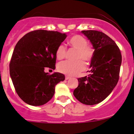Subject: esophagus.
I'll list each match as a JSON object with an SVG mask.
<instances>
[{
    "label": "esophagus",
    "instance_id": "1",
    "mask_svg": "<svg viewBox=\"0 0 134 134\" xmlns=\"http://www.w3.org/2000/svg\"><path fill=\"white\" fill-rule=\"evenodd\" d=\"M70 78H70L69 76H65V80H67L70 79Z\"/></svg>",
    "mask_w": 134,
    "mask_h": 134
}]
</instances>
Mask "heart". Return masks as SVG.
<instances>
[{
    "mask_svg": "<svg viewBox=\"0 0 134 134\" xmlns=\"http://www.w3.org/2000/svg\"><path fill=\"white\" fill-rule=\"evenodd\" d=\"M68 44L72 48L77 50L76 62L64 61L58 65V69L60 72L68 76H75L82 72L85 68L84 61L89 63L92 60L94 55V49L91 45L87 44V41L80 35H75L68 40ZM66 54L65 47L63 44L58 46L56 51V56L58 59H63Z\"/></svg>",
    "mask_w": 134,
    "mask_h": 134,
    "instance_id": "1",
    "label": "heart"
}]
</instances>
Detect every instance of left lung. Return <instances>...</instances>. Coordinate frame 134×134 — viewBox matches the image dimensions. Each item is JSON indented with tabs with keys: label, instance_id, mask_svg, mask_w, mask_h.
<instances>
[{
	"label": "left lung",
	"instance_id": "obj_1",
	"mask_svg": "<svg viewBox=\"0 0 134 134\" xmlns=\"http://www.w3.org/2000/svg\"><path fill=\"white\" fill-rule=\"evenodd\" d=\"M93 45L94 55L89 76L78 78L73 94L81 103L94 105L111 93L119 78L122 56L116 43L107 35L97 30H82Z\"/></svg>",
	"mask_w": 134,
	"mask_h": 134
}]
</instances>
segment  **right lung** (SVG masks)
<instances>
[{
    "instance_id": "obj_1",
    "label": "right lung",
    "mask_w": 134,
    "mask_h": 134,
    "mask_svg": "<svg viewBox=\"0 0 134 134\" xmlns=\"http://www.w3.org/2000/svg\"><path fill=\"white\" fill-rule=\"evenodd\" d=\"M66 34L38 30L29 32L15 47L9 75L19 97L31 106H41L54 94L55 86L65 80L60 72L48 75L45 67L55 69L56 51Z\"/></svg>"
}]
</instances>
